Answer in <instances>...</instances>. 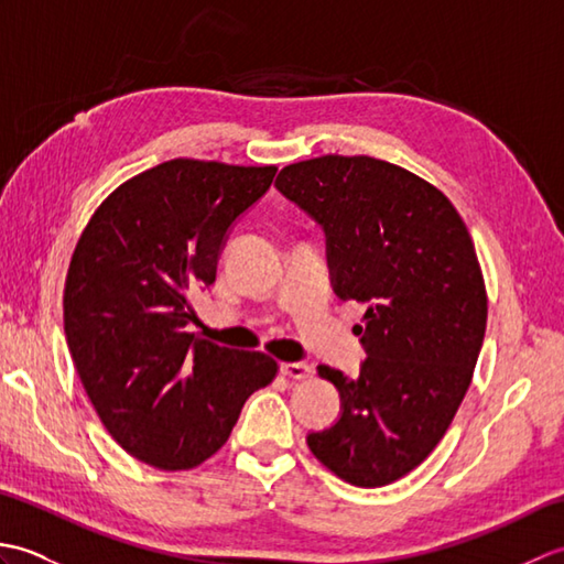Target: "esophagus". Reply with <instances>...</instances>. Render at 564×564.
Instances as JSON below:
<instances>
[{
  "label": "esophagus",
  "instance_id": "obj_1",
  "mask_svg": "<svg viewBox=\"0 0 564 564\" xmlns=\"http://www.w3.org/2000/svg\"><path fill=\"white\" fill-rule=\"evenodd\" d=\"M281 373L291 380H303L313 373V366L307 364H281Z\"/></svg>",
  "mask_w": 564,
  "mask_h": 564
}]
</instances>
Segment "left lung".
Instances as JSON below:
<instances>
[{
	"instance_id": "left-lung-1",
	"label": "left lung",
	"mask_w": 564,
	"mask_h": 564,
	"mask_svg": "<svg viewBox=\"0 0 564 564\" xmlns=\"http://www.w3.org/2000/svg\"><path fill=\"white\" fill-rule=\"evenodd\" d=\"M275 188L325 230L334 293L366 305L354 332L368 358L356 378L317 368L341 416L307 446L344 482L390 485L438 446L470 388L487 327L473 237L434 184L366 154L289 164Z\"/></svg>"
}]
</instances>
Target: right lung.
Returning <instances> with one entry per match:
<instances>
[{
	"instance_id": "obj_1",
	"label": "right lung",
	"mask_w": 564,
	"mask_h": 564,
	"mask_svg": "<svg viewBox=\"0 0 564 564\" xmlns=\"http://www.w3.org/2000/svg\"><path fill=\"white\" fill-rule=\"evenodd\" d=\"M275 166L170 160L94 210L65 281V337L84 390L126 453L191 470L218 453L279 364L196 339L191 295L215 281L227 230Z\"/></svg>"
}]
</instances>
